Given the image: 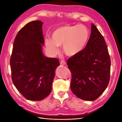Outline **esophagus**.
Masks as SVG:
<instances>
[{
  "mask_svg": "<svg viewBox=\"0 0 122 122\" xmlns=\"http://www.w3.org/2000/svg\"><path fill=\"white\" fill-rule=\"evenodd\" d=\"M66 62L65 60H61L60 62V65H66Z\"/></svg>",
  "mask_w": 122,
  "mask_h": 122,
  "instance_id": "obj_1",
  "label": "esophagus"
}]
</instances>
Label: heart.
I'll return each instance as SVG.
<instances>
[{"instance_id": "b5f03b06", "label": "heart", "mask_w": 122, "mask_h": 122, "mask_svg": "<svg viewBox=\"0 0 122 122\" xmlns=\"http://www.w3.org/2000/svg\"><path fill=\"white\" fill-rule=\"evenodd\" d=\"M89 36V30L83 25H65L54 30L51 39H46L45 44L52 54L58 51L57 46H63V53L67 56H73L83 50L87 44Z\"/></svg>"}]
</instances>
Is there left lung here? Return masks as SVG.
<instances>
[{"mask_svg":"<svg viewBox=\"0 0 122 122\" xmlns=\"http://www.w3.org/2000/svg\"><path fill=\"white\" fill-rule=\"evenodd\" d=\"M81 53L67 60L71 72V88L74 94L83 100H96L108 86L111 62L104 39L95 25Z\"/></svg>","mask_w":122,"mask_h":122,"instance_id":"1","label":"left lung"}]
</instances>
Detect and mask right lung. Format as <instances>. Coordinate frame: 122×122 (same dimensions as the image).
I'll list each match as a JSON object with an SVG mask.
<instances>
[{"label": "right lung", "mask_w": 122, "mask_h": 122, "mask_svg": "<svg viewBox=\"0 0 122 122\" xmlns=\"http://www.w3.org/2000/svg\"><path fill=\"white\" fill-rule=\"evenodd\" d=\"M43 23L33 21L19 30L10 59L14 85L28 100L41 101L50 94L55 69L60 66L58 59L43 54Z\"/></svg>", "instance_id": "right-lung-1"}]
</instances>
